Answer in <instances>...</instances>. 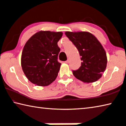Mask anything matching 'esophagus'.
Instances as JSON below:
<instances>
[{"label":"esophagus","mask_w":126,"mask_h":126,"mask_svg":"<svg viewBox=\"0 0 126 126\" xmlns=\"http://www.w3.org/2000/svg\"><path fill=\"white\" fill-rule=\"evenodd\" d=\"M65 63H70V60H69V59H68V60H67V61H66L65 62Z\"/></svg>","instance_id":"esophagus-1"}]
</instances>
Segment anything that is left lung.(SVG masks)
Listing matches in <instances>:
<instances>
[{"instance_id":"8db88e82","label":"left lung","mask_w":126,"mask_h":126,"mask_svg":"<svg viewBox=\"0 0 126 126\" xmlns=\"http://www.w3.org/2000/svg\"><path fill=\"white\" fill-rule=\"evenodd\" d=\"M65 34L79 52L81 66L73 70L75 78L84 83L98 80L107 65L106 52L101 44L92 34L87 32H66Z\"/></svg>"}]
</instances>
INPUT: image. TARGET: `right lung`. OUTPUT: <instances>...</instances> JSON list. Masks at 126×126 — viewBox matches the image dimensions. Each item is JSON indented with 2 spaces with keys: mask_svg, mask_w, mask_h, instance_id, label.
<instances>
[{
  "mask_svg": "<svg viewBox=\"0 0 126 126\" xmlns=\"http://www.w3.org/2000/svg\"><path fill=\"white\" fill-rule=\"evenodd\" d=\"M61 32L40 31L25 44L21 55V66L29 80L39 86H47L55 80L60 69L57 61L60 51L57 42Z\"/></svg>",
  "mask_w": 126,
  "mask_h": 126,
  "instance_id": "right-lung-1",
  "label": "right lung"
}]
</instances>
